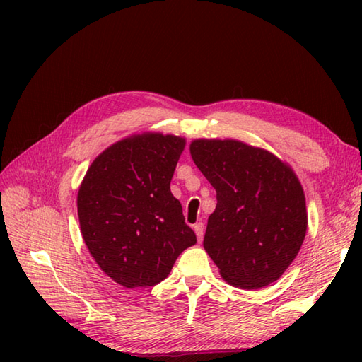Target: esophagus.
I'll return each instance as SVG.
<instances>
[{"instance_id": "obj_1", "label": "esophagus", "mask_w": 362, "mask_h": 362, "mask_svg": "<svg viewBox=\"0 0 362 362\" xmlns=\"http://www.w3.org/2000/svg\"><path fill=\"white\" fill-rule=\"evenodd\" d=\"M193 228H194V232H196L197 241L202 243V240H204V224H202V222H197V224L193 226Z\"/></svg>"}]
</instances>
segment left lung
<instances>
[{
	"instance_id": "1",
	"label": "left lung",
	"mask_w": 362,
	"mask_h": 362,
	"mask_svg": "<svg viewBox=\"0 0 362 362\" xmlns=\"http://www.w3.org/2000/svg\"><path fill=\"white\" fill-rule=\"evenodd\" d=\"M191 157L216 189L204 249L228 284L259 289L279 280L302 247L308 214L292 168L238 140L199 138Z\"/></svg>"
}]
</instances>
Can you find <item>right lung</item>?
<instances>
[{
  "instance_id": "obj_1",
  "label": "right lung",
  "mask_w": 362,
  "mask_h": 362,
  "mask_svg": "<svg viewBox=\"0 0 362 362\" xmlns=\"http://www.w3.org/2000/svg\"><path fill=\"white\" fill-rule=\"evenodd\" d=\"M185 138L143 132L109 146L79 187L81 233L113 281L146 288L165 280L177 257L196 244L171 179Z\"/></svg>"
}]
</instances>
